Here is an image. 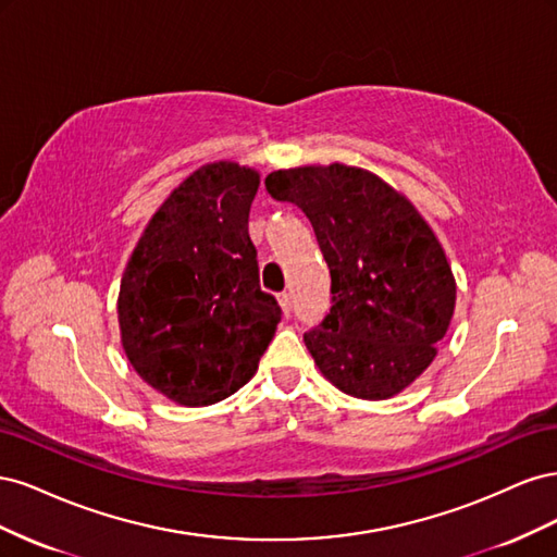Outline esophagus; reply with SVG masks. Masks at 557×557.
I'll use <instances>...</instances> for the list:
<instances>
[{
    "label": "esophagus",
    "instance_id": "esophagus-1",
    "mask_svg": "<svg viewBox=\"0 0 557 557\" xmlns=\"http://www.w3.org/2000/svg\"><path fill=\"white\" fill-rule=\"evenodd\" d=\"M278 305H281L283 315H290V311H293V299H290L288 293H281V295H278Z\"/></svg>",
    "mask_w": 557,
    "mask_h": 557
}]
</instances>
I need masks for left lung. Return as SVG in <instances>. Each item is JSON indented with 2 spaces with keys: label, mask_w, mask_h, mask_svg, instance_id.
Instances as JSON below:
<instances>
[{
  "label": "left lung",
  "mask_w": 557,
  "mask_h": 557,
  "mask_svg": "<svg viewBox=\"0 0 557 557\" xmlns=\"http://www.w3.org/2000/svg\"><path fill=\"white\" fill-rule=\"evenodd\" d=\"M264 185L307 213L330 267L332 309L305 332L318 369L352 397L401 393L434 360L455 309L434 232L407 197L358 166H295Z\"/></svg>",
  "instance_id": "1"
}]
</instances>
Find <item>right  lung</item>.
I'll list each match as a JSON object with an SVG mask.
<instances>
[{
	"instance_id": "1",
	"label": "right lung",
	"mask_w": 557,
	"mask_h": 557,
	"mask_svg": "<svg viewBox=\"0 0 557 557\" xmlns=\"http://www.w3.org/2000/svg\"><path fill=\"white\" fill-rule=\"evenodd\" d=\"M260 174L213 162L185 178L150 218L117 295L125 356L158 393L207 407L256 374L281 323L260 290L248 211Z\"/></svg>"
}]
</instances>
